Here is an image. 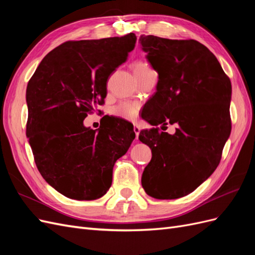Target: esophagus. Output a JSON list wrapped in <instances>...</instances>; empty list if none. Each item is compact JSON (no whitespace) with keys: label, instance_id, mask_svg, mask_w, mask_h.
Here are the masks:
<instances>
[{"label":"esophagus","instance_id":"34e87169","mask_svg":"<svg viewBox=\"0 0 255 255\" xmlns=\"http://www.w3.org/2000/svg\"><path fill=\"white\" fill-rule=\"evenodd\" d=\"M134 133H135V135H136V139L138 138V136H139V133H140V128H139V127H137V126H134Z\"/></svg>","mask_w":255,"mask_h":255}]
</instances>
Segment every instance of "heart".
Masks as SVG:
<instances>
[{"label":"heart","mask_w":255,"mask_h":255,"mask_svg":"<svg viewBox=\"0 0 255 255\" xmlns=\"http://www.w3.org/2000/svg\"><path fill=\"white\" fill-rule=\"evenodd\" d=\"M132 68H133V72H134L136 78L153 72L150 66L146 64L145 61H142V60L135 61ZM138 111H139V105H138L137 103L123 102V103H120L118 106H116L113 113H114V115L118 116V117H120L122 119L134 120L137 117Z\"/></svg>","instance_id":"obj_1"}]
</instances>
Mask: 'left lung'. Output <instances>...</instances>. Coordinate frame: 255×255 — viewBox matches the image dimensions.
Instances as JSON below:
<instances>
[{
  "label": "left lung",
  "instance_id": "8db88e82",
  "mask_svg": "<svg viewBox=\"0 0 255 255\" xmlns=\"http://www.w3.org/2000/svg\"><path fill=\"white\" fill-rule=\"evenodd\" d=\"M139 41L158 73L156 92L141 115L155 127L139 134L152 150L141 185L150 197L177 199L200 186L220 163L232 128V86L218 59L197 40L149 35ZM159 124H175L176 133L160 132Z\"/></svg>",
  "mask_w": 255,
  "mask_h": 255
}]
</instances>
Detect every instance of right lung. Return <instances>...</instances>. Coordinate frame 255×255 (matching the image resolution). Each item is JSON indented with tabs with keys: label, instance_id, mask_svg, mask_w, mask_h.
<instances>
[{
	"label": "right lung",
	"instance_id": "1",
	"mask_svg": "<svg viewBox=\"0 0 255 255\" xmlns=\"http://www.w3.org/2000/svg\"><path fill=\"white\" fill-rule=\"evenodd\" d=\"M136 36L67 41L44 56L28 81L26 136L43 179L74 200L104 196L116 160L125 155L135 133L121 118L100 128L84 127L87 114L104 103L110 75L136 43Z\"/></svg>",
	"mask_w": 255,
	"mask_h": 255
}]
</instances>
